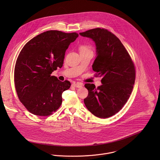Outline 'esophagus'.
Instances as JSON below:
<instances>
[{
	"instance_id": "1",
	"label": "esophagus",
	"mask_w": 160,
	"mask_h": 160,
	"mask_svg": "<svg viewBox=\"0 0 160 160\" xmlns=\"http://www.w3.org/2000/svg\"><path fill=\"white\" fill-rule=\"evenodd\" d=\"M82 86H83V84L81 83V82H77V83H76V84H72V86H73V87H75V88H81Z\"/></svg>"
}]
</instances>
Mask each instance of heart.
<instances>
[{
    "instance_id": "heart-1",
    "label": "heart",
    "mask_w": 160,
    "mask_h": 160,
    "mask_svg": "<svg viewBox=\"0 0 160 160\" xmlns=\"http://www.w3.org/2000/svg\"><path fill=\"white\" fill-rule=\"evenodd\" d=\"M80 50H90V47L89 46H82L80 48Z\"/></svg>"
}]
</instances>
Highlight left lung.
Listing matches in <instances>:
<instances>
[{
    "instance_id": "left-lung-1",
    "label": "left lung",
    "mask_w": 160,
    "mask_h": 160,
    "mask_svg": "<svg viewBox=\"0 0 160 160\" xmlns=\"http://www.w3.org/2000/svg\"><path fill=\"white\" fill-rule=\"evenodd\" d=\"M95 43L97 57L92 65L102 85L86 84L89 91L84 102L94 116L107 118L119 112L129 99L136 79L132 59L120 40L105 29L95 28L80 32Z\"/></svg>"
}]
</instances>
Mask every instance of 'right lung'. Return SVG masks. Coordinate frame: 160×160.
I'll list each match as a JSON object with an SVG mask.
<instances>
[{
  "label": "right lung",
  "mask_w": 160,
  "mask_h": 160,
  "mask_svg": "<svg viewBox=\"0 0 160 160\" xmlns=\"http://www.w3.org/2000/svg\"><path fill=\"white\" fill-rule=\"evenodd\" d=\"M78 36L76 32L50 30L23 47L16 62L14 81L20 102L30 113L48 116L62 105V93L71 83L50 74L62 67L67 49Z\"/></svg>",
  "instance_id": "add662e5"
}]
</instances>
